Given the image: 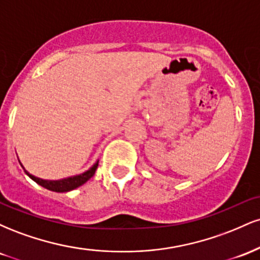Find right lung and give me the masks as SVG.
Wrapping results in <instances>:
<instances>
[{
    "label": "right lung",
    "mask_w": 260,
    "mask_h": 260,
    "mask_svg": "<svg viewBox=\"0 0 260 260\" xmlns=\"http://www.w3.org/2000/svg\"><path fill=\"white\" fill-rule=\"evenodd\" d=\"M22 165V164H20ZM98 165H99V161L92 165V168H90L88 171H85L84 174L78 175V176H73V177H68V178H63V180H58V181H47V180H41V178L35 177L29 174L28 171H25V174L31 178L32 181L37 182L38 184L43 186L46 189L53 190V192H59V193H63V192H68V190H72L78 188L82 184H84L86 181L90 180V178L94 176L95 171H96Z\"/></svg>",
    "instance_id": "add662e5"
}]
</instances>
